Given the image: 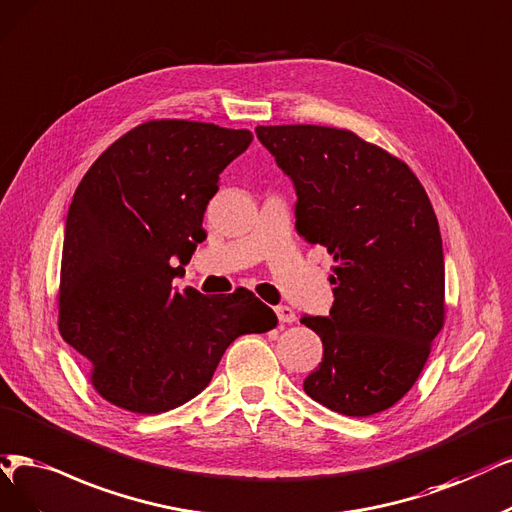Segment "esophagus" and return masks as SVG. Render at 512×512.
<instances>
[{
	"instance_id": "34e87169",
	"label": "esophagus",
	"mask_w": 512,
	"mask_h": 512,
	"mask_svg": "<svg viewBox=\"0 0 512 512\" xmlns=\"http://www.w3.org/2000/svg\"><path fill=\"white\" fill-rule=\"evenodd\" d=\"M276 314H278V320L280 323H295V312H293V308H289V306H278L276 308Z\"/></svg>"
}]
</instances>
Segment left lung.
<instances>
[{
  "mask_svg": "<svg viewBox=\"0 0 512 512\" xmlns=\"http://www.w3.org/2000/svg\"><path fill=\"white\" fill-rule=\"evenodd\" d=\"M295 187V227L333 255L329 316H301L323 339L304 380L331 411L367 418L418 380L445 320L437 215L411 168L350 130L257 126Z\"/></svg>",
  "mask_w": 512,
  "mask_h": 512,
  "instance_id": "left-lung-1",
  "label": "left lung"
}]
</instances>
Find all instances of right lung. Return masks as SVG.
Segmentation results:
<instances>
[{"mask_svg": "<svg viewBox=\"0 0 512 512\" xmlns=\"http://www.w3.org/2000/svg\"><path fill=\"white\" fill-rule=\"evenodd\" d=\"M251 141L249 130L151 120L109 145L75 189L59 329L111 405L143 415L175 409L208 386L236 337L276 327L251 291L173 287L206 238L202 219L219 175Z\"/></svg>", "mask_w": 512, "mask_h": 512, "instance_id": "right-lung-1", "label": "right lung"}]
</instances>
